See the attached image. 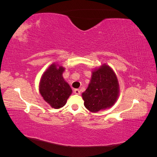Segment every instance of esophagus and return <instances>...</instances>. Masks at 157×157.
I'll return each instance as SVG.
<instances>
[{"label": "esophagus", "mask_w": 157, "mask_h": 157, "mask_svg": "<svg viewBox=\"0 0 157 157\" xmlns=\"http://www.w3.org/2000/svg\"><path fill=\"white\" fill-rule=\"evenodd\" d=\"M74 92L75 94H77V95H79L80 94V91L78 90V89H75L74 90Z\"/></svg>", "instance_id": "1"}]
</instances>
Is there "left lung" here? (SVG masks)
<instances>
[{
	"instance_id": "1",
	"label": "left lung",
	"mask_w": 157,
	"mask_h": 157,
	"mask_svg": "<svg viewBox=\"0 0 157 157\" xmlns=\"http://www.w3.org/2000/svg\"><path fill=\"white\" fill-rule=\"evenodd\" d=\"M87 89L82 94L84 105L90 111L96 113L111 107L119 96L117 75L106 64L94 69Z\"/></svg>"
}]
</instances>
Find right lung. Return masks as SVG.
Masks as SVG:
<instances>
[{
	"label": "right lung",
	"instance_id": "right-lung-1",
	"mask_svg": "<svg viewBox=\"0 0 157 157\" xmlns=\"http://www.w3.org/2000/svg\"><path fill=\"white\" fill-rule=\"evenodd\" d=\"M65 68L52 63L42 74L39 92L46 102L54 109L63 107L72 94V89L63 77Z\"/></svg>",
	"mask_w": 157,
	"mask_h": 157
}]
</instances>
